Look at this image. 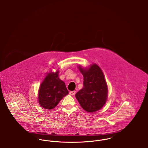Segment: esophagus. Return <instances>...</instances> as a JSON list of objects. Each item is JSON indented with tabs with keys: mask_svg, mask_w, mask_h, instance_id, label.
Listing matches in <instances>:
<instances>
[{
	"mask_svg": "<svg viewBox=\"0 0 148 148\" xmlns=\"http://www.w3.org/2000/svg\"><path fill=\"white\" fill-rule=\"evenodd\" d=\"M75 93H76V91H75V90H73V91H70V92H69V94H70L71 96L75 95Z\"/></svg>",
	"mask_w": 148,
	"mask_h": 148,
	"instance_id": "obj_1",
	"label": "esophagus"
}]
</instances>
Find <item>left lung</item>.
<instances>
[{"label": "left lung", "mask_w": 148, "mask_h": 148, "mask_svg": "<svg viewBox=\"0 0 148 148\" xmlns=\"http://www.w3.org/2000/svg\"><path fill=\"white\" fill-rule=\"evenodd\" d=\"M79 69L84 77L83 88L75 96L81 106L88 112L100 110L104 106L108 96V87L100 68L93 64L88 69Z\"/></svg>", "instance_id": "1"}]
</instances>
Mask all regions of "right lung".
I'll use <instances>...</instances> for the list:
<instances>
[{
  "mask_svg": "<svg viewBox=\"0 0 148 148\" xmlns=\"http://www.w3.org/2000/svg\"><path fill=\"white\" fill-rule=\"evenodd\" d=\"M58 75V71L48 73L40 85L38 100L39 104L44 109H53L69 93L64 82L59 78Z\"/></svg>",
  "mask_w": 148,
  "mask_h": 148,
  "instance_id": "1",
  "label": "right lung"
}]
</instances>
